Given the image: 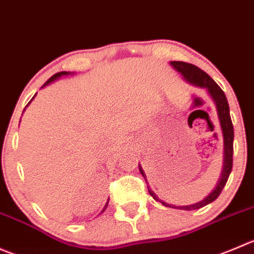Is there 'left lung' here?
<instances>
[{"instance_id":"1","label":"left lung","mask_w":254,"mask_h":254,"mask_svg":"<svg viewBox=\"0 0 254 254\" xmlns=\"http://www.w3.org/2000/svg\"><path fill=\"white\" fill-rule=\"evenodd\" d=\"M170 64H171L172 67H174L175 69H176L177 72L184 77L185 80H187V82L191 83V84L196 85V87L205 88V89L208 92V94L211 95L213 102H215L216 109H217L218 119H220L221 129H222L223 144H225V150H223V151H225L223 152V154H225L223 155V169H222V174H221V177H220V181H218L216 189L213 190L212 192H211L207 197L203 198V200L200 201V202L193 203V205H189V206L169 205V203L161 201L156 195H155L154 191L150 190L149 185H147V190H149L150 195H151L156 201H160L164 206H169V207H172V208H181V210H187V211L198 210V208L213 202V201L220 196V193L222 192L223 187H225L226 182H227L228 177H230L231 170H232V165H233V124L230 117V107H228V102L225 93H223V90L218 87L217 83H216L215 80L207 74V73L203 72L202 69H200V68L196 67V65L186 63V62L174 61V62H170ZM139 169H140V172H141V175L145 179V172L142 171L141 166H139Z\"/></svg>"}]
</instances>
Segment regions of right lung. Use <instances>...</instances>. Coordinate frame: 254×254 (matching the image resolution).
Instances as JSON below:
<instances>
[{
    "label": "right lung",
    "mask_w": 254,
    "mask_h": 254,
    "mask_svg": "<svg viewBox=\"0 0 254 254\" xmlns=\"http://www.w3.org/2000/svg\"><path fill=\"white\" fill-rule=\"evenodd\" d=\"M68 74H70V72H59V73H56V74H54L53 77H51V78H49V79L47 80V82L44 83L43 85H42V88H43V87H46V85H48V84H51L52 82H54V80H56V79H58V78L63 77V75H68ZM33 98H34V97H33ZM33 98H32V99H33ZM29 103H31V102H29ZM29 103H28V104H29ZM107 206H108V202H107V205H105L104 210H105V208H107ZM104 210H103V212H104Z\"/></svg>",
    "instance_id": "1"
}]
</instances>
